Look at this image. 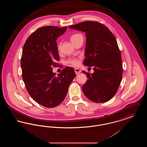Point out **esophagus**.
I'll use <instances>...</instances> for the list:
<instances>
[{"label":"esophagus","mask_w":147,"mask_h":147,"mask_svg":"<svg viewBox=\"0 0 147 147\" xmlns=\"http://www.w3.org/2000/svg\"><path fill=\"white\" fill-rule=\"evenodd\" d=\"M74 70H75V72H76V74H79L80 72H81V70L80 69H78V68H76L75 69H74Z\"/></svg>","instance_id":"34e87169"}]
</instances>
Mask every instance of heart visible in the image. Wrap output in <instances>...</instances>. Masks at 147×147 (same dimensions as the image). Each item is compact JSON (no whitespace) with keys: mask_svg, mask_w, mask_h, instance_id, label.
I'll list each match as a JSON object with an SVG mask.
<instances>
[{"mask_svg":"<svg viewBox=\"0 0 147 147\" xmlns=\"http://www.w3.org/2000/svg\"><path fill=\"white\" fill-rule=\"evenodd\" d=\"M80 37H83L82 35L80 34H76L72 35L70 37V40L71 42H73L74 41L77 40V39L79 38ZM59 49H60V45H59L58 46V49L59 50ZM67 63L70 64V65L76 67L79 64V61L77 59H76V58H70L67 61Z\"/></svg>","mask_w":147,"mask_h":147,"instance_id":"b5f03b06","label":"heart"}]
</instances>
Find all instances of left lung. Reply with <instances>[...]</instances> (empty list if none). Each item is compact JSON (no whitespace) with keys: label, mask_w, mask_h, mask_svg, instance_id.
<instances>
[{"label":"left lung","mask_w":147,"mask_h":147,"mask_svg":"<svg viewBox=\"0 0 147 147\" xmlns=\"http://www.w3.org/2000/svg\"><path fill=\"white\" fill-rule=\"evenodd\" d=\"M69 28L85 33L83 64L94 67L92 74L82 71L88 78L82 86L84 95L96 103L109 101L118 90L123 71L121 52L115 36L104 25L96 21H84Z\"/></svg>","instance_id":"left-lung-1"}]
</instances>
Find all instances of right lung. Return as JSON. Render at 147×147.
I'll use <instances>...</instances> for the list:
<instances>
[{
	"label": "right lung",
	"instance_id": "1",
	"mask_svg": "<svg viewBox=\"0 0 147 147\" xmlns=\"http://www.w3.org/2000/svg\"><path fill=\"white\" fill-rule=\"evenodd\" d=\"M67 27L46 26L38 28L25 43L21 56L22 77L29 95L36 102L51 108L65 98L76 74L67 67L56 76L52 67L59 61L56 40Z\"/></svg>",
	"mask_w": 147,
	"mask_h": 147
}]
</instances>
